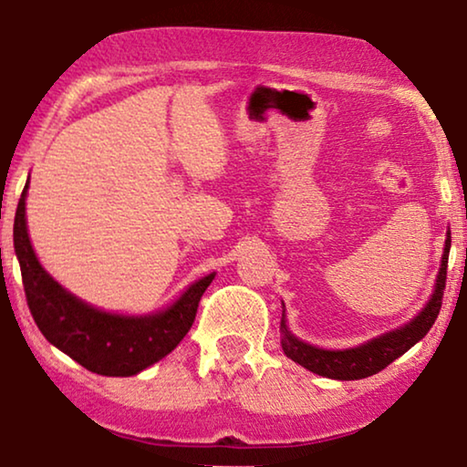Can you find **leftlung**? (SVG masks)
<instances>
[{
    "mask_svg": "<svg viewBox=\"0 0 467 467\" xmlns=\"http://www.w3.org/2000/svg\"><path fill=\"white\" fill-rule=\"evenodd\" d=\"M449 250H451V232L447 235V242H444L442 265H441V272H438L434 295H431L428 306L423 307V312L419 314L413 322H409L407 327L377 337V339L364 343L360 348L330 351V349L307 346V343H303L296 339V337L290 335L282 314L280 333H282L284 354H286L290 360L301 364L303 368L312 370L316 375L328 377V379L354 381V379H364V377L379 373V370H383L388 364L394 362L396 358H400L404 351L413 348L417 341H421L423 337L428 335L431 324L436 322V317L441 314V307H442L444 286H447Z\"/></svg>",
    "mask_w": 467,
    "mask_h": 467,
    "instance_id": "obj_1",
    "label": "left lung"
}]
</instances>
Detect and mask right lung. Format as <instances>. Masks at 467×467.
I'll list each match as a JSON object with an SVG mask.
<instances>
[{
    "instance_id": "add662e5",
    "label": "right lung",
    "mask_w": 467,
    "mask_h": 467,
    "mask_svg": "<svg viewBox=\"0 0 467 467\" xmlns=\"http://www.w3.org/2000/svg\"><path fill=\"white\" fill-rule=\"evenodd\" d=\"M26 187L29 181L16 208L15 250L26 306L46 339L84 368L107 377L137 375L171 354L192 328L202 295L214 274L192 284L174 306L155 316H116L86 306L58 286V282H54L39 265L26 234Z\"/></svg>"
}]
</instances>
